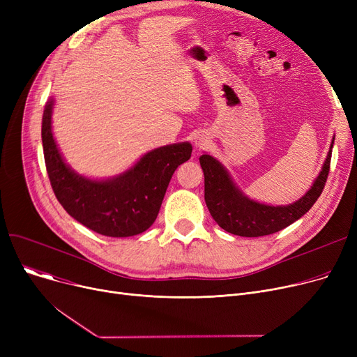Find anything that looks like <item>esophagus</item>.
<instances>
[{
	"label": "esophagus",
	"mask_w": 357,
	"mask_h": 357,
	"mask_svg": "<svg viewBox=\"0 0 357 357\" xmlns=\"http://www.w3.org/2000/svg\"><path fill=\"white\" fill-rule=\"evenodd\" d=\"M195 144H197V146H199V147H202V146L205 144V142H204L202 139H197V140H195Z\"/></svg>",
	"instance_id": "1"
}]
</instances>
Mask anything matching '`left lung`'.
I'll return each mask as SVG.
<instances>
[{
    "label": "left lung",
    "instance_id": "1",
    "mask_svg": "<svg viewBox=\"0 0 357 357\" xmlns=\"http://www.w3.org/2000/svg\"><path fill=\"white\" fill-rule=\"evenodd\" d=\"M330 160L331 149L320 175L301 199L287 207H271L243 195L231 182L226 169L210 155H202L199 156V163L205 178V204L218 226L231 234L241 237L273 234L301 218L321 195L330 172Z\"/></svg>",
    "mask_w": 357,
    "mask_h": 357
}]
</instances>
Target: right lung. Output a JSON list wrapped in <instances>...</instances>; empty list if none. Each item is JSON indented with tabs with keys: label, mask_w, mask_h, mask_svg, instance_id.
<instances>
[{
	"label": "right lung",
	"mask_w": 357,
	"mask_h": 357,
	"mask_svg": "<svg viewBox=\"0 0 357 357\" xmlns=\"http://www.w3.org/2000/svg\"><path fill=\"white\" fill-rule=\"evenodd\" d=\"M50 100L43 112L42 142L52 190L66 213L89 230L108 237H128L155 222L176 167L191 158L190 143L152 150L119 178L97 182L72 172L52 135Z\"/></svg>",
	"instance_id": "add662e5"
}]
</instances>
